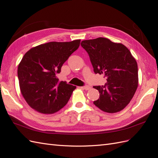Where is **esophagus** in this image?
<instances>
[{
    "label": "esophagus",
    "instance_id": "34e87169",
    "mask_svg": "<svg viewBox=\"0 0 158 158\" xmlns=\"http://www.w3.org/2000/svg\"><path fill=\"white\" fill-rule=\"evenodd\" d=\"M84 89H85V90H89L91 89V87L90 86H88V85H85V86H83L82 87Z\"/></svg>",
    "mask_w": 158,
    "mask_h": 158
}]
</instances>
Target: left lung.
Instances as JSON below:
<instances>
[{
    "label": "left lung",
    "mask_w": 158,
    "mask_h": 158,
    "mask_svg": "<svg viewBox=\"0 0 158 158\" xmlns=\"http://www.w3.org/2000/svg\"><path fill=\"white\" fill-rule=\"evenodd\" d=\"M81 45L89 55L94 73L107 78L105 85L94 87L100 94L94 104L106 113L121 111L130 103L138 88L135 59L126 46L107 38L84 40Z\"/></svg>",
    "instance_id": "left-lung-1"
}]
</instances>
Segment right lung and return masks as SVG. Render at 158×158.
Returning <instances> with one entry per match:
<instances>
[{"label": "right lung", "mask_w": 158, "mask_h": 158, "mask_svg": "<svg viewBox=\"0 0 158 158\" xmlns=\"http://www.w3.org/2000/svg\"><path fill=\"white\" fill-rule=\"evenodd\" d=\"M80 40L69 42L52 41L30 49L18 65L21 93L27 103L43 114H53L64 107L76 88L59 82L64 62L78 49Z\"/></svg>", "instance_id": "obj_1"}]
</instances>
